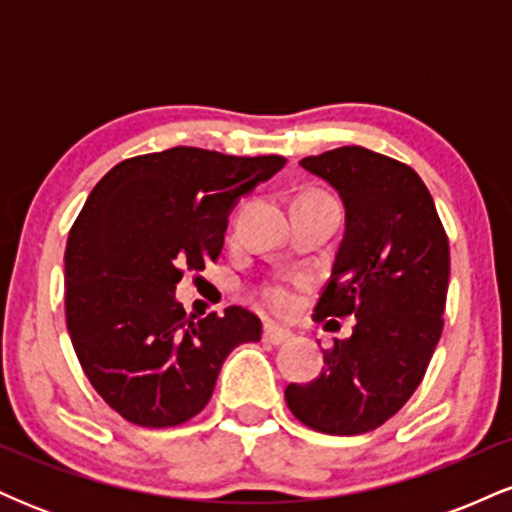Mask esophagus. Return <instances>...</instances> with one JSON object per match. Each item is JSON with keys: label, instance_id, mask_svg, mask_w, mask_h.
I'll list each match as a JSON object with an SVG mask.
<instances>
[{"label": "esophagus", "instance_id": "obj_1", "mask_svg": "<svg viewBox=\"0 0 512 512\" xmlns=\"http://www.w3.org/2000/svg\"><path fill=\"white\" fill-rule=\"evenodd\" d=\"M291 337H293V334L289 330H284V327L272 325V322H269V325H264V342L284 344V342H289Z\"/></svg>", "mask_w": 512, "mask_h": 512}]
</instances>
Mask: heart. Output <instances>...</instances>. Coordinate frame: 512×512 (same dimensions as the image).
I'll return each instance as SVG.
<instances>
[{
    "mask_svg": "<svg viewBox=\"0 0 512 512\" xmlns=\"http://www.w3.org/2000/svg\"><path fill=\"white\" fill-rule=\"evenodd\" d=\"M260 298L262 303L267 305V308H272L274 313H291L293 308H296L298 303V293H296V286L291 284V281L286 279H279V281H269V284H264L260 289Z\"/></svg>",
    "mask_w": 512,
    "mask_h": 512,
    "instance_id": "b5f03b06",
    "label": "heart"
}]
</instances>
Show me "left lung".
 Returning <instances> with one entry per match:
<instances>
[{
    "instance_id": "8db88e82",
    "label": "left lung",
    "mask_w": 512,
    "mask_h": 512,
    "mask_svg": "<svg viewBox=\"0 0 512 512\" xmlns=\"http://www.w3.org/2000/svg\"><path fill=\"white\" fill-rule=\"evenodd\" d=\"M301 166L330 182L346 207V233L315 320L356 315V325L325 349L322 373L291 383L284 397L313 431L358 436L395 416L424 380L445 322L448 233L407 163L342 146Z\"/></svg>"
}]
</instances>
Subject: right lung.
<instances>
[{
  "mask_svg": "<svg viewBox=\"0 0 512 512\" xmlns=\"http://www.w3.org/2000/svg\"><path fill=\"white\" fill-rule=\"evenodd\" d=\"M284 163L175 146L117 163L88 195L64 252L67 330L88 383L129 424L190 421L226 356L260 342L250 310L192 322L173 293L182 274L219 260L236 199Z\"/></svg>",
  "mask_w": 512,
  "mask_h": 512,
  "instance_id": "add662e5",
  "label": "right lung"
}]
</instances>
